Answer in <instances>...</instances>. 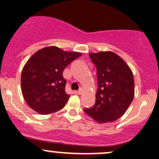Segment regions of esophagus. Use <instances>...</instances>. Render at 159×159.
<instances>
[{
    "mask_svg": "<svg viewBox=\"0 0 159 159\" xmlns=\"http://www.w3.org/2000/svg\"><path fill=\"white\" fill-rule=\"evenodd\" d=\"M76 93L78 94H81V93H82V89H79L78 91H76Z\"/></svg>",
    "mask_w": 159,
    "mask_h": 159,
    "instance_id": "34e87169",
    "label": "esophagus"
}]
</instances>
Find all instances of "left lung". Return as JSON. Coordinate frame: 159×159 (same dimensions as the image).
Instances as JSON below:
<instances>
[{
  "instance_id": "1",
  "label": "left lung",
  "mask_w": 159,
  "mask_h": 159,
  "mask_svg": "<svg viewBox=\"0 0 159 159\" xmlns=\"http://www.w3.org/2000/svg\"><path fill=\"white\" fill-rule=\"evenodd\" d=\"M97 68L98 91L94 106L84 112L99 124L115 121L129 108L134 94L132 71L112 51L90 53Z\"/></svg>"
}]
</instances>
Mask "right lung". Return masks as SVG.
<instances>
[{
    "mask_svg": "<svg viewBox=\"0 0 159 159\" xmlns=\"http://www.w3.org/2000/svg\"><path fill=\"white\" fill-rule=\"evenodd\" d=\"M80 56L79 52L49 46L30 57L20 78L22 94L30 108L41 115H49L65 107L70 95L65 92L63 71Z\"/></svg>",
    "mask_w": 159,
    "mask_h": 159,
    "instance_id": "add662e5",
    "label": "right lung"
}]
</instances>
